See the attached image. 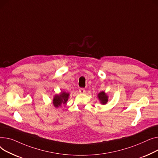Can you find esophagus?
Here are the masks:
<instances>
[{
	"instance_id": "34e87169",
	"label": "esophagus",
	"mask_w": 158,
	"mask_h": 158,
	"mask_svg": "<svg viewBox=\"0 0 158 158\" xmlns=\"http://www.w3.org/2000/svg\"><path fill=\"white\" fill-rule=\"evenodd\" d=\"M85 92V89H83V88H81V89H79V92L80 94H83L84 93V92Z\"/></svg>"
}]
</instances>
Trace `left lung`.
I'll return each instance as SVG.
<instances>
[{"mask_svg":"<svg viewBox=\"0 0 158 158\" xmlns=\"http://www.w3.org/2000/svg\"><path fill=\"white\" fill-rule=\"evenodd\" d=\"M98 98L101 101V103H102L103 105H105L107 103L108 101V96H106V94L104 92H101L98 94Z\"/></svg>","mask_w":158,"mask_h":158,"instance_id":"obj_1","label":"left lung"}]
</instances>
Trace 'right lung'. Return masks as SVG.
Listing matches in <instances>:
<instances>
[{"mask_svg": "<svg viewBox=\"0 0 158 158\" xmlns=\"http://www.w3.org/2000/svg\"><path fill=\"white\" fill-rule=\"evenodd\" d=\"M69 93H67V92H61V94L60 95H56L53 101V103L55 107H59L62 104H65L66 103V101L68 99L69 97Z\"/></svg>", "mask_w": 158, "mask_h": 158, "instance_id": "add662e5", "label": "right lung"}]
</instances>
